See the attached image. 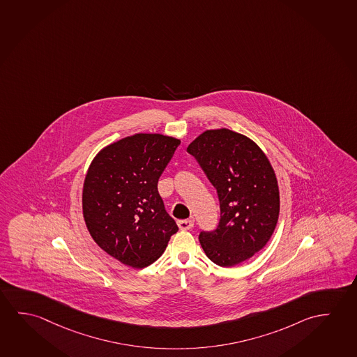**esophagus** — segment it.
Listing matches in <instances>:
<instances>
[{
	"label": "esophagus",
	"mask_w": 357,
	"mask_h": 357,
	"mask_svg": "<svg viewBox=\"0 0 357 357\" xmlns=\"http://www.w3.org/2000/svg\"><path fill=\"white\" fill-rule=\"evenodd\" d=\"M177 226L181 229V231H188L193 227L192 220H181V221L177 222Z\"/></svg>",
	"instance_id": "esophagus-1"
}]
</instances>
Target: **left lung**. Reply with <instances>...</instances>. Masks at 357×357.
Returning a JSON list of instances; mask_svg holds the SVG:
<instances>
[{"label":"left lung","instance_id":"left-lung-1","mask_svg":"<svg viewBox=\"0 0 357 357\" xmlns=\"http://www.w3.org/2000/svg\"><path fill=\"white\" fill-rule=\"evenodd\" d=\"M187 151L215 187L221 220L201 232L199 243L217 266H234L252 258L272 237L280 199L272 164L252 139L226 128L198 135Z\"/></svg>","mask_w":357,"mask_h":357}]
</instances>
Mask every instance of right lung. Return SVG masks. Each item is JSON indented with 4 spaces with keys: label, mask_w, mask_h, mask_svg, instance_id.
I'll use <instances>...</instances> for the list:
<instances>
[{
    "label": "right lung",
    "mask_w": 357,
    "mask_h": 357,
    "mask_svg": "<svg viewBox=\"0 0 357 357\" xmlns=\"http://www.w3.org/2000/svg\"><path fill=\"white\" fill-rule=\"evenodd\" d=\"M181 140L140 132L102 147L85 175V226L100 248L142 269L164 253L178 228L165 210L158 182Z\"/></svg>",
    "instance_id": "1"
}]
</instances>
